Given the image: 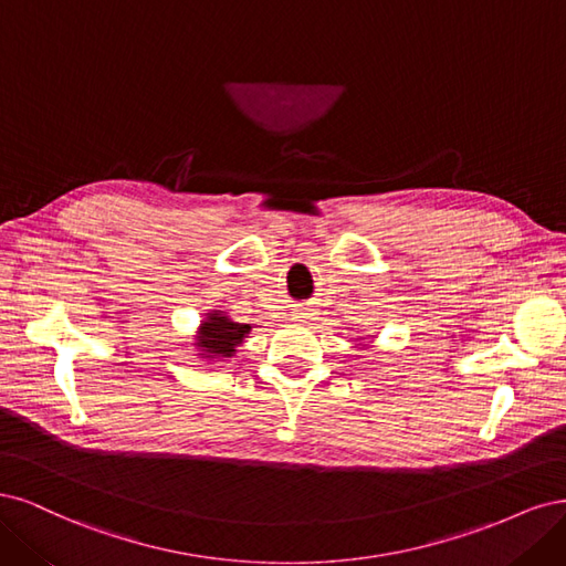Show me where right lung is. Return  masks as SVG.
<instances>
[{"label": "right lung", "instance_id": "right-lung-1", "mask_svg": "<svg viewBox=\"0 0 566 566\" xmlns=\"http://www.w3.org/2000/svg\"><path fill=\"white\" fill-rule=\"evenodd\" d=\"M251 332L249 324L232 322L221 313H209L197 336V348L207 357H232L234 348Z\"/></svg>", "mask_w": 566, "mask_h": 566}]
</instances>
